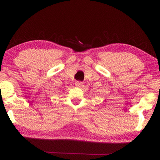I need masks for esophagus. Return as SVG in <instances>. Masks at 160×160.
Returning a JSON list of instances; mask_svg holds the SVG:
<instances>
[{"instance_id":"obj_1","label":"esophagus","mask_w":160,"mask_h":160,"mask_svg":"<svg viewBox=\"0 0 160 160\" xmlns=\"http://www.w3.org/2000/svg\"><path fill=\"white\" fill-rule=\"evenodd\" d=\"M75 85L78 87V88H82V87L84 86V83L82 82H79V81H77V82H75Z\"/></svg>"}]
</instances>
